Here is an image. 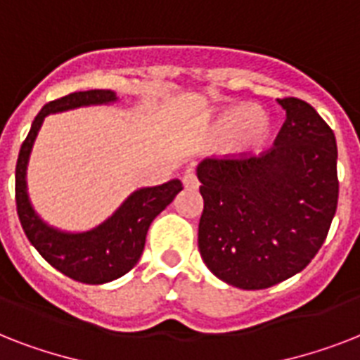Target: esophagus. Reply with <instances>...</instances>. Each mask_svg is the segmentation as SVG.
Instances as JSON below:
<instances>
[{
    "label": "esophagus",
    "mask_w": 360,
    "mask_h": 360,
    "mask_svg": "<svg viewBox=\"0 0 360 360\" xmlns=\"http://www.w3.org/2000/svg\"><path fill=\"white\" fill-rule=\"evenodd\" d=\"M183 185H185L186 191H196L198 188L196 175L192 174V172H186V174L183 175Z\"/></svg>",
    "instance_id": "34e87169"
}]
</instances>
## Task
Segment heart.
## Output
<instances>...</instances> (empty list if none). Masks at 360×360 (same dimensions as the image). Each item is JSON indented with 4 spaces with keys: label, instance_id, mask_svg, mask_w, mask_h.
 I'll use <instances>...</instances> for the list:
<instances>
[{
    "label": "heart",
    "instance_id": "obj_1",
    "mask_svg": "<svg viewBox=\"0 0 360 360\" xmlns=\"http://www.w3.org/2000/svg\"><path fill=\"white\" fill-rule=\"evenodd\" d=\"M273 132V115L250 104L220 106L209 115L205 124L209 140L219 141L220 155L231 160L259 155L269 146Z\"/></svg>",
    "mask_w": 360,
    "mask_h": 360
}]
</instances>
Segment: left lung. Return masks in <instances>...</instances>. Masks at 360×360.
Wrapping results in <instances>:
<instances>
[{"label": "left lung", "mask_w": 360, "mask_h": 360, "mask_svg": "<svg viewBox=\"0 0 360 360\" xmlns=\"http://www.w3.org/2000/svg\"><path fill=\"white\" fill-rule=\"evenodd\" d=\"M278 104L285 123L267 153L205 158L196 168L200 254L217 278L240 290H265L301 273L338 203L335 132L301 98Z\"/></svg>", "instance_id": "1"}]
</instances>
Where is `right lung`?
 <instances>
[{
    "label": "right lung",
    "mask_w": 360,
    "mask_h": 360,
    "mask_svg": "<svg viewBox=\"0 0 360 360\" xmlns=\"http://www.w3.org/2000/svg\"><path fill=\"white\" fill-rule=\"evenodd\" d=\"M117 95L112 89H91L70 93L48 103L31 123L16 162V211L25 236L53 269L84 284H106L129 273L140 259L147 230L155 217L162 213L183 191L179 179L138 188L115 209L112 217L87 231H63L46 224L37 214L27 194V164L44 117L84 106L114 104Z\"/></svg>",
    "instance_id": "add662e5"
}]
</instances>
